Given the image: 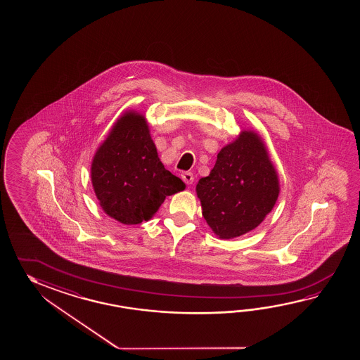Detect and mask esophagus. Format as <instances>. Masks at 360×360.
<instances>
[{"label": "esophagus", "instance_id": "34e87169", "mask_svg": "<svg viewBox=\"0 0 360 360\" xmlns=\"http://www.w3.org/2000/svg\"><path fill=\"white\" fill-rule=\"evenodd\" d=\"M181 177H183L184 183L188 184V185L194 183V176H193L191 172H183Z\"/></svg>", "mask_w": 360, "mask_h": 360}]
</instances>
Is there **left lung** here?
<instances>
[{
    "label": "left lung",
    "mask_w": 360,
    "mask_h": 360,
    "mask_svg": "<svg viewBox=\"0 0 360 360\" xmlns=\"http://www.w3.org/2000/svg\"><path fill=\"white\" fill-rule=\"evenodd\" d=\"M195 191L202 214L217 237L230 239L257 228L279 195L278 174L262 139L242 131L217 154L214 169Z\"/></svg>",
    "instance_id": "left-lung-1"
}]
</instances>
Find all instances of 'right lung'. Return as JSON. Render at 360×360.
Segmentation results:
<instances>
[{
  "instance_id": "1",
  "label": "right lung",
  "mask_w": 360,
  "mask_h": 360,
  "mask_svg": "<svg viewBox=\"0 0 360 360\" xmlns=\"http://www.w3.org/2000/svg\"><path fill=\"white\" fill-rule=\"evenodd\" d=\"M92 186L104 212L124 225L148 221L167 195L185 189L160 161L146 117L127 112L94 155Z\"/></svg>"
}]
</instances>
